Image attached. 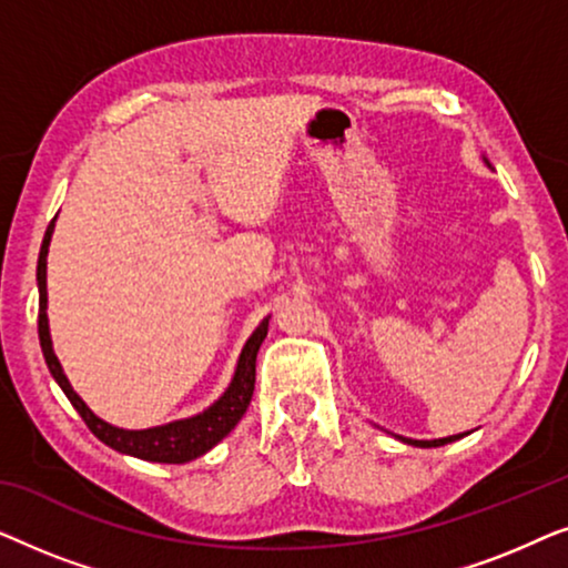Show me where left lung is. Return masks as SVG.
Instances as JSON below:
<instances>
[{
  "label": "left lung",
  "mask_w": 568,
  "mask_h": 568,
  "mask_svg": "<svg viewBox=\"0 0 568 568\" xmlns=\"http://www.w3.org/2000/svg\"><path fill=\"white\" fill-rule=\"evenodd\" d=\"M484 162L488 168H491V162H488L486 158H484ZM465 434H468V432H465ZM465 434H453V437H442V439H408V437H398V434H393V437L406 442V445H410V447H445V445H449V442L463 439Z\"/></svg>",
  "instance_id": "1"
}]
</instances>
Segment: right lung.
<instances>
[{
    "label": "right lung",
    "instance_id": "1",
    "mask_svg": "<svg viewBox=\"0 0 568 568\" xmlns=\"http://www.w3.org/2000/svg\"><path fill=\"white\" fill-rule=\"evenodd\" d=\"M53 224H57V216L49 224L43 235L41 255H38V294H41V310H38V336H41V348L45 356V364H49V372L57 379L61 390L69 398V403L77 408V414L84 418V424L90 426V432L95 434L100 442H105L108 447H113L115 453L139 457V460L150 463H191L196 457L206 455L209 449L227 437V434L235 429L240 418L245 416L247 406H251L253 387H255V356H258V348L268 333V317H263L258 328L251 333V338L245 341L243 352L237 356L235 375H232L227 390H224L220 398H216L212 406L201 410L196 416L178 418V422L150 426V429H121V426H113L92 414L88 403H84L80 395L74 393L72 383H69L64 369H61L59 356L53 354V341L49 331V290H45V258H49V245L53 235Z\"/></svg>",
    "mask_w": 568,
    "mask_h": 568
}]
</instances>
